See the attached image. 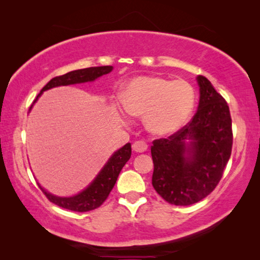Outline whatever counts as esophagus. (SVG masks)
<instances>
[{"label": "esophagus", "mask_w": 260, "mask_h": 260, "mask_svg": "<svg viewBox=\"0 0 260 260\" xmlns=\"http://www.w3.org/2000/svg\"><path fill=\"white\" fill-rule=\"evenodd\" d=\"M148 149V144L144 141H136L133 144V150L135 152H144Z\"/></svg>", "instance_id": "obj_1"}]
</instances>
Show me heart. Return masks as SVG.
<instances>
[{
    "instance_id": "obj_1",
    "label": "heart",
    "mask_w": 260,
    "mask_h": 260,
    "mask_svg": "<svg viewBox=\"0 0 260 260\" xmlns=\"http://www.w3.org/2000/svg\"><path fill=\"white\" fill-rule=\"evenodd\" d=\"M120 102L129 115L144 117L151 134L166 136L179 130L189 118L195 106V91L186 80L143 76L124 87Z\"/></svg>"
}]
</instances>
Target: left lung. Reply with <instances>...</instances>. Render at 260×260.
I'll use <instances>...</instances> for the list:
<instances>
[{
  "instance_id": "left-lung-1",
  "label": "left lung",
  "mask_w": 260,
  "mask_h": 260,
  "mask_svg": "<svg viewBox=\"0 0 260 260\" xmlns=\"http://www.w3.org/2000/svg\"><path fill=\"white\" fill-rule=\"evenodd\" d=\"M199 109L168 138L152 142V186L170 205L188 206L211 194L221 180L233 144L230 108L211 81L198 76ZM186 139H190L187 144Z\"/></svg>"
}]
</instances>
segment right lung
Wrapping results in <instances>:
<instances>
[{"label":"right lung","instance_id":"obj_1","mask_svg":"<svg viewBox=\"0 0 260 260\" xmlns=\"http://www.w3.org/2000/svg\"><path fill=\"white\" fill-rule=\"evenodd\" d=\"M111 71L112 66L88 67V69L72 71V72L62 74V76L54 77L42 87V90L40 93L38 94L37 99L42 92L48 90V88L62 86V85L93 81L97 79V78L110 73ZM37 99H35V101H37ZM130 156L131 144L126 143L123 148L117 150L115 154L110 157L108 163H106L104 168L101 170V173L98 174V176L95 177L93 182H92L86 189L83 190L78 195H74V197L59 198L55 197V195L47 193L44 188H41L40 184H39V187H40L42 193L46 195V198H47L51 202H53V204L59 206V207L70 209V211L74 212L93 211V209L101 207L103 202L108 199L110 191L112 190L113 186H115L120 170H122L124 166H125V163L129 161Z\"/></svg>","mask_w":260,"mask_h":260}]
</instances>
